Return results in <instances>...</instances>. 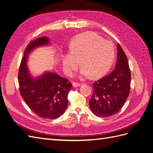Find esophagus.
Listing matches in <instances>:
<instances>
[{
  "mask_svg": "<svg viewBox=\"0 0 153 153\" xmlns=\"http://www.w3.org/2000/svg\"><path fill=\"white\" fill-rule=\"evenodd\" d=\"M80 83H78V82H73V86L74 87H79V86H80Z\"/></svg>",
  "mask_w": 153,
  "mask_h": 153,
  "instance_id": "esophagus-1",
  "label": "esophagus"
}]
</instances>
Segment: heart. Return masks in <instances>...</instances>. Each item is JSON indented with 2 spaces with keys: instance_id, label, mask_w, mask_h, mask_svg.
Returning <instances> with one entry per match:
<instances>
[{
  "instance_id": "obj_1",
  "label": "heart",
  "mask_w": 153,
  "mask_h": 153,
  "mask_svg": "<svg viewBox=\"0 0 153 153\" xmlns=\"http://www.w3.org/2000/svg\"><path fill=\"white\" fill-rule=\"evenodd\" d=\"M114 47L94 32H86L76 36L70 43V52L62 58V66L67 75L71 76L79 66L83 77L91 75L96 78L103 75L112 64Z\"/></svg>"
}]
</instances>
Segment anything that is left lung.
<instances>
[{
    "label": "left lung",
    "mask_w": 153,
    "mask_h": 153,
    "mask_svg": "<svg viewBox=\"0 0 153 153\" xmlns=\"http://www.w3.org/2000/svg\"><path fill=\"white\" fill-rule=\"evenodd\" d=\"M131 73L128 59L117 44V60L114 70L93 84V94L89 101L91 111L101 117H108L118 112L129 94Z\"/></svg>",
    "instance_id": "obj_1"
}]
</instances>
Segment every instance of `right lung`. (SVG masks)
Here are the masks:
<instances>
[{"label": "right lung", "mask_w": 153, "mask_h": 153, "mask_svg": "<svg viewBox=\"0 0 153 153\" xmlns=\"http://www.w3.org/2000/svg\"><path fill=\"white\" fill-rule=\"evenodd\" d=\"M50 43L47 37L31 41L27 45L18 71L19 90L22 98L30 110L41 118L55 119L65 112L68 94L72 84L55 73L47 72L34 78L27 66L28 54L35 48Z\"/></svg>", "instance_id": "right-lung-1"}]
</instances>
